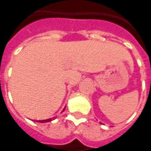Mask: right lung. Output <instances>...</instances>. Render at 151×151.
<instances>
[{"label":"right lung","mask_w":151,"mask_h":151,"mask_svg":"<svg viewBox=\"0 0 151 151\" xmlns=\"http://www.w3.org/2000/svg\"><path fill=\"white\" fill-rule=\"evenodd\" d=\"M65 109V108H64ZM54 120V118H50V119H47V120H43V121H37V122H41V123H44V122H50L51 121H53Z\"/></svg>","instance_id":"1"}]
</instances>
